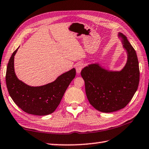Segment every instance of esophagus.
Masks as SVG:
<instances>
[{"instance_id": "esophagus-1", "label": "esophagus", "mask_w": 149, "mask_h": 149, "mask_svg": "<svg viewBox=\"0 0 149 149\" xmlns=\"http://www.w3.org/2000/svg\"><path fill=\"white\" fill-rule=\"evenodd\" d=\"M83 66H84L83 64L81 63H79L76 64V65H75V69H76V72L77 74H79L81 71V70L83 69Z\"/></svg>"}]
</instances>
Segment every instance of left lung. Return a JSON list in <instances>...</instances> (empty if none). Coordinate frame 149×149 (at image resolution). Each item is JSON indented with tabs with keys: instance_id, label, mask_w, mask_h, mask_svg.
Here are the masks:
<instances>
[{
	"instance_id": "8db88e82",
	"label": "left lung",
	"mask_w": 149,
	"mask_h": 149,
	"mask_svg": "<svg viewBox=\"0 0 149 149\" xmlns=\"http://www.w3.org/2000/svg\"><path fill=\"white\" fill-rule=\"evenodd\" d=\"M127 61L120 71L109 70L99 63L90 64L81 71L89 103L98 111L109 113L123 109L132 100L139 82V68L135 49L126 36L119 33Z\"/></svg>"
}]
</instances>
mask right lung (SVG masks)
Wrapping results in <instances>:
<instances>
[{
  "label": "right lung",
  "mask_w": 149,
  "mask_h": 149,
  "mask_svg": "<svg viewBox=\"0 0 149 149\" xmlns=\"http://www.w3.org/2000/svg\"><path fill=\"white\" fill-rule=\"evenodd\" d=\"M11 55L7 66L6 82L9 94L23 111L36 116L53 113L59 106L66 90L76 74L75 68L59 75L53 82L40 86H31L17 78L14 69V56Z\"/></svg>",
  "instance_id": "right-lung-1"
}]
</instances>
